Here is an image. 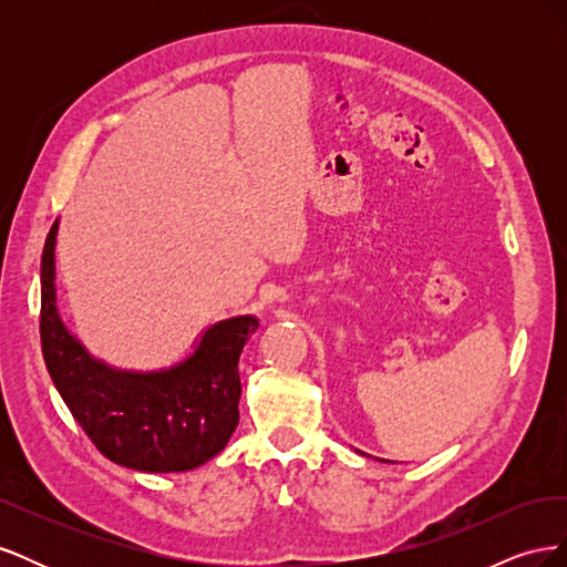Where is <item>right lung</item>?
<instances>
[{
  "label": "right lung",
  "mask_w": 567,
  "mask_h": 567,
  "mask_svg": "<svg viewBox=\"0 0 567 567\" xmlns=\"http://www.w3.org/2000/svg\"><path fill=\"white\" fill-rule=\"evenodd\" d=\"M59 221L42 250L40 338L51 381L96 450L125 468L182 473L227 447L238 425V357L257 319L213 323L194 354L163 371H123L94 359L56 310L54 248Z\"/></svg>",
  "instance_id": "obj_1"
}]
</instances>
